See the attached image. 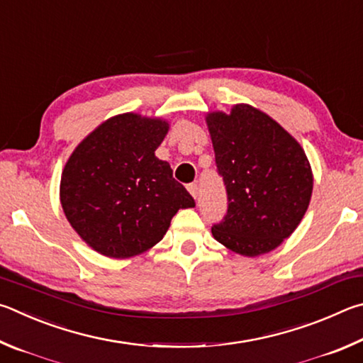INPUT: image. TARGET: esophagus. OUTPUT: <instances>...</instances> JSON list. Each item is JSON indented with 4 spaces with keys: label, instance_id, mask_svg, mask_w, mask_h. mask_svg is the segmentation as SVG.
Masks as SVG:
<instances>
[{
    "label": "esophagus",
    "instance_id": "obj_1",
    "mask_svg": "<svg viewBox=\"0 0 363 363\" xmlns=\"http://www.w3.org/2000/svg\"><path fill=\"white\" fill-rule=\"evenodd\" d=\"M188 191H189V194L193 196L194 199H198V194H199V188H198V185H196V183H191V185H188Z\"/></svg>",
    "mask_w": 363,
    "mask_h": 363
}]
</instances>
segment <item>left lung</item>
<instances>
[{
    "label": "left lung",
    "instance_id": "1",
    "mask_svg": "<svg viewBox=\"0 0 363 363\" xmlns=\"http://www.w3.org/2000/svg\"><path fill=\"white\" fill-rule=\"evenodd\" d=\"M206 123L228 191L225 221L212 228L215 240L242 257L272 252L309 207L314 175L306 152L276 119L249 104L208 111Z\"/></svg>",
    "mask_w": 363,
    "mask_h": 363
}]
</instances>
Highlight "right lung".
Listing matches in <instances>:
<instances>
[{"label":"right lung","instance_id":"1","mask_svg":"<svg viewBox=\"0 0 363 363\" xmlns=\"http://www.w3.org/2000/svg\"><path fill=\"white\" fill-rule=\"evenodd\" d=\"M167 119L121 113L86 135L67 159L60 204L76 234L100 255L132 258L152 249L180 208L194 207L155 151Z\"/></svg>","mask_w":363,"mask_h":363}]
</instances>
